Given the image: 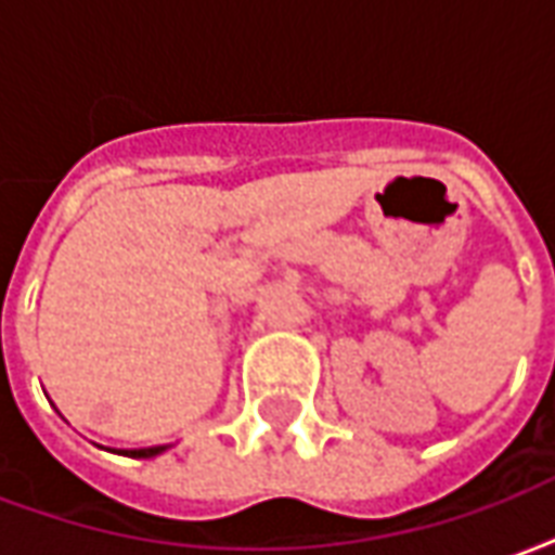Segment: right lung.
Segmentation results:
<instances>
[{"label": "right lung", "mask_w": 555, "mask_h": 555, "mask_svg": "<svg viewBox=\"0 0 555 555\" xmlns=\"http://www.w3.org/2000/svg\"><path fill=\"white\" fill-rule=\"evenodd\" d=\"M169 446H151V449H125L121 454H127V457H154V454L166 452Z\"/></svg>", "instance_id": "add662e5"}]
</instances>
